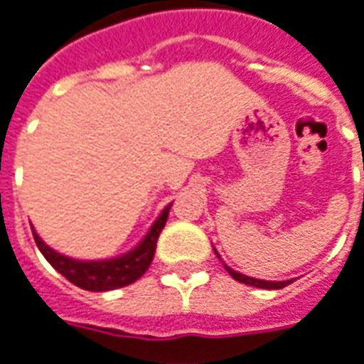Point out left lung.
Segmentation results:
<instances>
[{"instance_id": "8db88e82", "label": "left lung", "mask_w": 364, "mask_h": 364, "mask_svg": "<svg viewBox=\"0 0 364 364\" xmlns=\"http://www.w3.org/2000/svg\"><path fill=\"white\" fill-rule=\"evenodd\" d=\"M216 252V250H214ZM218 255V253H216ZM220 257V255H218ZM226 267V265H224ZM226 271H228L236 281L244 282V284H250V287H257V289H282V287H287V284H290L292 281H281V282H273V281H259V279H253V277H247V274H242L237 273V271H234V269L226 267Z\"/></svg>"}]
</instances>
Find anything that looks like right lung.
I'll return each instance as SVG.
<instances>
[{"label": "right lung", "mask_w": 364, "mask_h": 364, "mask_svg": "<svg viewBox=\"0 0 364 364\" xmlns=\"http://www.w3.org/2000/svg\"><path fill=\"white\" fill-rule=\"evenodd\" d=\"M169 208L171 205H167L164 208V213L159 214V218L154 222V226L150 232L146 234L140 244L136 245L134 250L127 255H120L114 259L105 261H77L70 259L66 255H60L54 250H50L48 245L44 244L43 240L38 237L35 230H33V237H35L38 250L43 252L46 261L50 263L52 267L56 269L60 274H64L68 281L74 282L75 287H80L83 290H91V292H105V290L122 289L127 284H132L142 277L148 267H150L154 253H156V244L158 237L161 234V230L166 226L167 216H169ZM33 228V226H31Z\"/></svg>", "instance_id": "right-lung-1"}]
</instances>
